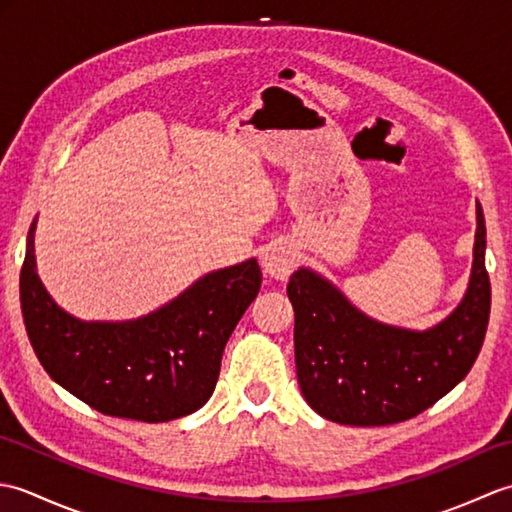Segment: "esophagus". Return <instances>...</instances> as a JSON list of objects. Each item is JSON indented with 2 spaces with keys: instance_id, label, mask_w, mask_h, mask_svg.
<instances>
[{
  "instance_id": "1",
  "label": "esophagus",
  "mask_w": 512,
  "mask_h": 512,
  "mask_svg": "<svg viewBox=\"0 0 512 512\" xmlns=\"http://www.w3.org/2000/svg\"><path fill=\"white\" fill-rule=\"evenodd\" d=\"M297 264V253L292 250L290 244L286 242H275L264 248V255H262V266L270 277L275 279H286L292 268Z\"/></svg>"
}]
</instances>
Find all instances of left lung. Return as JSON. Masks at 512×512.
<instances>
[{
  "label": "left lung",
  "instance_id": "obj_1",
  "mask_svg": "<svg viewBox=\"0 0 512 512\" xmlns=\"http://www.w3.org/2000/svg\"><path fill=\"white\" fill-rule=\"evenodd\" d=\"M486 226L477 202L473 273L451 317L427 332L367 319L330 281L301 268L290 277L295 363L308 405L339 424L385 427L405 422L447 396L482 350L491 279L484 264Z\"/></svg>",
  "mask_w": 512,
  "mask_h": 512
}]
</instances>
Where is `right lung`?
<instances>
[{"label": "right lung", "mask_w": 512, "mask_h": 512, "mask_svg": "<svg viewBox=\"0 0 512 512\" xmlns=\"http://www.w3.org/2000/svg\"><path fill=\"white\" fill-rule=\"evenodd\" d=\"M32 235L35 222L19 275L21 312L32 350L61 387L105 416L140 422L182 418L211 398L228 336L262 286L255 259L202 277L143 319L83 323L41 286Z\"/></svg>", "instance_id": "right-lung-1"}]
</instances>
